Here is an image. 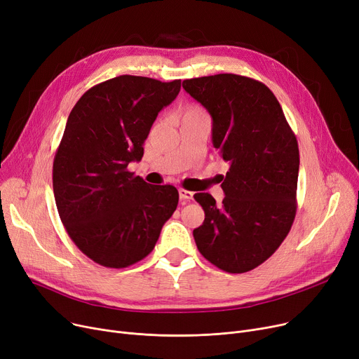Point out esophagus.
Masks as SVG:
<instances>
[{
  "label": "esophagus",
  "mask_w": 359,
  "mask_h": 359,
  "mask_svg": "<svg viewBox=\"0 0 359 359\" xmlns=\"http://www.w3.org/2000/svg\"><path fill=\"white\" fill-rule=\"evenodd\" d=\"M179 196H180V199H183V201H189V199L194 198V192L182 189V187H180V189H179Z\"/></svg>",
  "instance_id": "obj_1"
}]
</instances>
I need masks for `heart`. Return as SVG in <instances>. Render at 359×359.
Returning <instances> with one entry per match:
<instances>
[{"label":"heart","instance_id":"b5f03b06","mask_svg":"<svg viewBox=\"0 0 359 359\" xmlns=\"http://www.w3.org/2000/svg\"><path fill=\"white\" fill-rule=\"evenodd\" d=\"M199 113H203L199 107H191L189 110L184 113V115H199Z\"/></svg>","mask_w":359,"mask_h":359}]
</instances>
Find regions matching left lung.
<instances>
[{"instance_id": "obj_1", "label": "left lung", "mask_w": 359, "mask_h": 359, "mask_svg": "<svg viewBox=\"0 0 359 359\" xmlns=\"http://www.w3.org/2000/svg\"><path fill=\"white\" fill-rule=\"evenodd\" d=\"M212 118V144L230 168L222 203L195 194L205 211L194 230L201 255L217 268L249 272L288 236L297 212L298 144L273 93L237 74L183 81Z\"/></svg>"}]
</instances>
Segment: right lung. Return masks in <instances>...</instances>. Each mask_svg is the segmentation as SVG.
Listing matches in <instances>:
<instances>
[{"mask_svg":"<svg viewBox=\"0 0 359 359\" xmlns=\"http://www.w3.org/2000/svg\"><path fill=\"white\" fill-rule=\"evenodd\" d=\"M179 91L180 80L119 75L87 90L69 113L53 160L55 202L75 246L102 266L142 260L177 208L175 186L149 184L128 164L142 158L158 111Z\"/></svg>","mask_w":359,"mask_h":359,"instance_id":"obj_1","label":"right lung"}]
</instances>
